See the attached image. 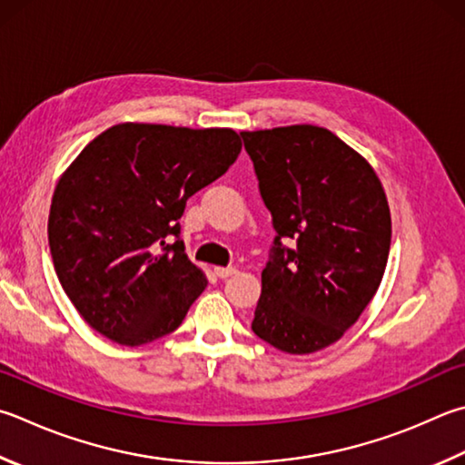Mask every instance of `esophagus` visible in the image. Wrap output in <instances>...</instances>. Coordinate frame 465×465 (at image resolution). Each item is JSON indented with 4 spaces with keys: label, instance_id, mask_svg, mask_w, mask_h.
Wrapping results in <instances>:
<instances>
[{
    "label": "esophagus",
    "instance_id": "esophagus-1",
    "mask_svg": "<svg viewBox=\"0 0 465 465\" xmlns=\"http://www.w3.org/2000/svg\"><path fill=\"white\" fill-rule=\"evenodd\" d=\"M215 276L217 278H230V276H233L235 274V268H232V266H227V268H223V266H217L215 270Z\"/></svg>",
    "mask_w": 465,
    "mask_h": 465
}]
</instances>
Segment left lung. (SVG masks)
<instances>
[{
    "instance_id": "left-lung-1",
    "label": "left lung",
    "mask_w": 465,
    "mask_h": 465,
    "mask_svg": "<svg viewBox=\"0 0 465 465\" xmlns=\"http://www.w3.org/2000/svg\"><path fill=\"white\" fill-rule=\"evenodd\" d=\"M274 242L252 331L286 353H313L356 323L382 281L391 209L376 173L325 128L242 132Z\"/></svg>"
}]
</instances>
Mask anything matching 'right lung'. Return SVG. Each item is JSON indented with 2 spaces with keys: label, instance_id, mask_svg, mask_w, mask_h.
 Segmentation results:
<instances>
[{
  "label": "right lung",
  "instance_id": "right-lung-1",
  "mask_svg": "<svg viewBox=\"0 0 465 465\" xmlns=\"http://www.w3.org/2000/svg\"><path fill=\"white\" fill-rule=\"evenodd\" d=\"M242 150L227 128L120 124L83 148L58 181L50 256L66 297L120 345H144L183 323L207 281L193 266L179 219Z\"/></svg>",
  "mask_w": 465,
  "mask_h": 465
}]
</instances>
